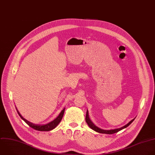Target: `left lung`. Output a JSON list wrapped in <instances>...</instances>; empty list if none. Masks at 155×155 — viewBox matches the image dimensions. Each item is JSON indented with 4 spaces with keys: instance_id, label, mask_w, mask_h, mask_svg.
<instances>
[{
    "instance_id": "obj_1",
    "label": "left lung",
    "mask_w": 155,
    "mask_h": 155,
    "mask_svg": "<svg viewBox=\"0 0 155 155\" xmlns=\"http://www.w3.org/2000/svg\"><path fill=\"white\" fill-rule=\"evenodd\" d=\"M86 122L87 123V124L88 125V126L92 129L94 131L97 132V133H102V134H114V133H117L118 131L127 128V127H128L133 121L135 119V118H134L133 119H132L131 121H130L127 124H126L125 125L120 127V128H116V129H111V130H103V129H101L98 127H97L96 125H95L94 124V123L91 120L90 118H89V114H88V112L87 111L86 112Z\"/></svg>"
}]
</instances>
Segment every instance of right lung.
<instances>
[{"mask_svg": "<svg viewBox=\"0 0 155 155\" xmlns=\"http://www.w3.org/2000/svg\"><path fill=\"white\" fill-rule=\"evenodd\" d=\"M16 109L17 110V112L19 114V116L21 117V118L31 128L36 130H38V131H50V130H52L53 129H54L59 124L60 122H61L63 117V115H64V111H65V108L61 111V113H60V114L57 117H56L54 120H53L52 121H51L46 124H33L29 121H28L27 120H26L25 119H24L22 116L21 114L19 113V112L18 111L16 107Z\"/></svg>", "mask_w": 155, "mask_h": 155, "instance_id": "right-lung-1", "label": "right lung"}]
</instances>
